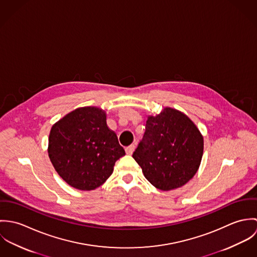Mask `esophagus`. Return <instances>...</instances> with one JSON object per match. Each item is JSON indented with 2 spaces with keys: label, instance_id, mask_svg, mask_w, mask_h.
I'll use <instances>...</instances> for the list:
<instances>
[{
  "label": "esophagus",
  "instance_id": "esophagus-1",
  "mask_svg": "<svg viewBox=\"0 0 257 257\" xmlns=\"http://www.w3.org/2000/svg\"><path fill=\"white\" fill-rule=\"evenodd\" d=\"M135 148H136L135 145H132V146H130V147H125V153H126V154H128V155L133 154V152H134Z\"/></svg>",
  "mask_w": 257,
  "mask_h": 257
}]
</instances>
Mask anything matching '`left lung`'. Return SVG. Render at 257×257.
<instances>
[{"mask_svg":"<svg viewBox=\"0 0 257 257\" xmlns=\"http://www.w3.org/2000/svg\"><path fill=\"white\" fill-rule=\"evenodd\" d=\"M204 139L196 124L180 110L164 108L147 116L146 133L133 157L155 188L182 187L199 169Z\"/></svg>","mask_w":257,"mask_h":257,"instance_id":"obj_1","label":"left lung"}]
</instances>
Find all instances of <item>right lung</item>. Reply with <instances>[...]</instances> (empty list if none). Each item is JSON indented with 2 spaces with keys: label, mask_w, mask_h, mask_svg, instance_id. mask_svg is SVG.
<instances>
[{
  "label": "right lung",
  "mask_w": 257,
  "mask_h": 257,
  "mask_svg": "<svg viewBox=\"0 0 257 257\" xmlns=\"http://www.w3.org/2000/svg\"><path fill=\"white\" fill-rule=\"evenodd\" d=\"M106 119L105 110L99 108H78L50 130V161L59 176L75 189L100 187L111 175L115 161L125 154Z\"/></svg>",
  "instance_id": "add662e5"
}]
</instances>
